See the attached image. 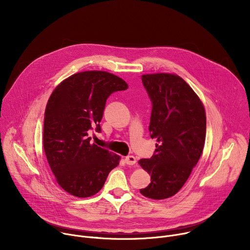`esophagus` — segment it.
<instances>
[{"mask_svg":"<svg viewBox=\"0 0 250 250\" xmlns=\"http://www.w3.org/2000/svg\"><path fill=\"white\" fill-rule=\"evenodd\" d=\"M125 163L127 165H134L136 163V158L134 156H132V155H129V156L125 157Z\"/></svg>","mask_w":250,"mask_h":250,"instance_id":"34e87169","label":"esophagus"}]
</instances>
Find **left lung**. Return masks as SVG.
I'll return each mask as SVG.
<instances>
[{
  "instance_id": "1",
  "label": "left lung",
  "mask_w": 250,
  "mask_h": 250,
  "mask_svg": "<svg viewBox=\"0 0 250 250\" xmlns=\"http://www.w3.org/2000/svg\"><path fill=\"white\" fill-rule=\"evenodd\" d=\"M152 104L149 132L158 144L149 159L140 166L151 175V183L140 189L150 199L174 196L186 183L203 152L206 114L202 102L179 76L149 74L141 76Z\"/></svg>"
}]
</instances>
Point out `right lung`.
<instances>
[{
	"mask_svg": "<svg viewBox=\"0 0 250 250\" xmlns=\"http://www.w3.org/2000/svg\"><path fill=\"white\" fill-rule=\"evenodd\" d=\"M127 84L104 71H85L64 80L51 94L44 114L43 147L57 183L87 198L98 193L120 156L91 144L88 131L101 132L106 99Z\"/></svg>",
	"mask_w": 250,
	"mask_h": 250,
	"instance_id": "add662e5",
	"label": "right lung"
}]
</instances>
